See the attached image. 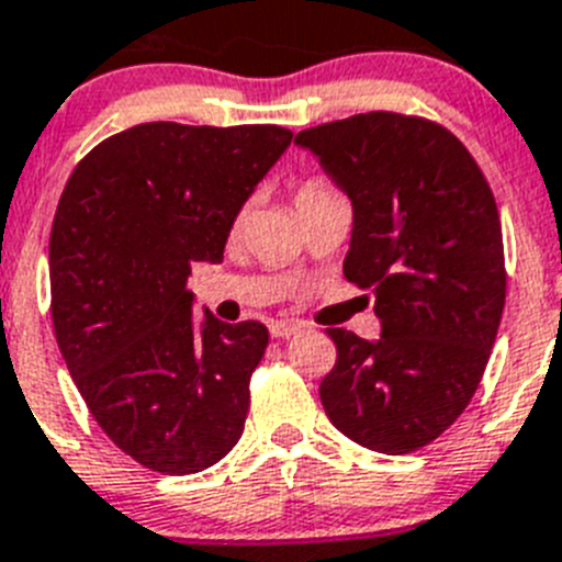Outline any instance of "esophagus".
Here are the masks:
<instances>
[{
	"label": "esophagus",
	"instance_id": "obj_1",
	"mask_svg": "<svg viewBox=\"0 0 562 562\" xmlns=\"http://www.w3.org/2000/svg\"><path fill=\"white\" fill-rule=\"evenodd\" d=\"M300 330L302 325H296V322H271V336H277V339H288Z\"/></svg>",
	"mask_w": 562,
	"mask_h": 562
}]
</instances>
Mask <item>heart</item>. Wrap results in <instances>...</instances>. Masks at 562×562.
Wrapping results in <instances>:
<instances>
[{
  "label": "heart",
  "instance_id": "b5f03b06",
  "mask_svg": "<svg viewBox=\"0 0 562 562\" xmlns=\"http://www.w3.org/2000/svg\"><path fill=\"white\" fill-rule=\"evenodd\" d=\"M330 194H336L334 183H330V180H325V178H319V175H311V178H305L300 187H296L294 206L302 209V206H308V203H316V200H322V198H330ZM246 221H248V206H243L240 212L234 214L232 232L234 234L243 232Z\"/></svg>",
  "mask_w": 562,
  "mask_h": 562
}]
</instances>
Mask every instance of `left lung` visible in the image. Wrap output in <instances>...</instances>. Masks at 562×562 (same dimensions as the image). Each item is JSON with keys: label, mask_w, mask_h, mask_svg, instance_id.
<instances>
[{"label": "left lung", "mask_w": 562, "mask_h": 562, "mask_svg": "<svg viewBox=\"0 0 562 562\" xmlns=\"http://www.w3.org/2000/svg\"><path fill=\"white\" fill-rule=\"evenodd\" d=\"M296 144L353 200L345 280L373 291L382 339L328 328L322 407L350 441L416 452L475 396L506 302L497 203L470 149L436 121L362 112Z\"/></svg>", "instance_id": "obj_1"}]
</instances>
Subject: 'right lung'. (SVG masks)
Returning <instances> with one entry per match:
<instances>
[{
	"mask_svg": "<svg viewBox=\"0 0 562 562\" xmlns=\"http://www.w3.org/2000/svg\"><path fill=\"white\" fill-rule=\"evenodd\" d=\"M294 133L153 121L78 160L50 232V316L87 409L121 452L192 475L240 441L260 322L192 325V262H221L234 214Z\"/></svg>",
	"mask_w": 562,
	"mask_h": 562,
	"instance_id": "1",
	"label": "right lung"
}]
</instances>
